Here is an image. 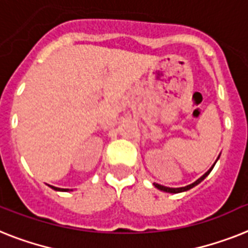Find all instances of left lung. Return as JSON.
Returning <instances> with one entry per match:
<instances>
[{"label":"left lung","mask_w":248,"mask_h":248,"mask_svg":"<svg viewBox=\"0 0 248 248\" xmlns=\"http://www.w3.org/2000/svg\"><path fill=\"white\" fill-rule=\"evenodd\" d=\"M215 163H217V162H215ZM215 163H214V164H213V167H211L210 170H209L208 172L205 173L204 176H201L200 178H199V180H197V181H195V182H194V183H191V185H188V186L180 187V188H170V187L162 186V185H158V183H154V186H155L156 188H159V190H162V191H166V192H170V194H177V192H182V191H187V190H190V188H192V187H194V186H196V185H199V183H200L201 181L204 180L205 177L208 176L209 173L211 172V170H213V168H214Z\"/></svg>","instance_id":"left-lung-1"}]
</instances>
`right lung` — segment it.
I'll return each mask as SVG.
<instances>
[{
  "label": "right lung",
  "instance_id": "right-lung-1",
  "mask_svg": "<svg viewBox=\"0 0 248 248\" xmlns=\"http://www.w3.org/2000/svg\"><path fill=\"white\" fill-rule=\"evenodd\" d=\"M52 188H53V190H56V191H67L66 190V188H62V190H60V188H58V187H54V186H51Z\"/></svg>",
  "mask_w": 248,
  "mask_h": 248
}]
</instances>
